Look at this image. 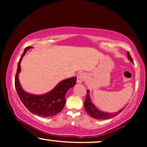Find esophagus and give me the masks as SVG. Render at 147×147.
I'll list each match as a JSON object with an SVG mask.
<instances>
[{"label":"esophagus","instance_id":"obj_1","mask_svg":"<svg viewBox=\"0 0 147 147\" xmlns=\"http://www.w3.org/2000/svg\"><path fill=\"white\" fill-rule=\"evenodd\" d=\"M86 76L85 74L84 73H80L77 76V83L78 84H81L84 82V79H85Z\"/></svg>","mask_w":147,"mask_h":147}]
</instances>
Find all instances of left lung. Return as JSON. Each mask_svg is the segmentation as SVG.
Listing matches in <instances>:
<instances>
[{
  "label": "left lung",
  "mask_w": 147,
  "mask_h": 147,
  "mask_svg": "<svg viewBox=\"0 0 147 147\" xmlns=\"http://www.w3.org/2000/svg\"><path fill=\"white\" fill-rule=\"evenodd\" d=\"M127 57L128 59L133 63V60H132L131 56H130L128 51H127ZM125 107L119 110L118 112H114V113H108V112H104L101 111V110H99L94 106V104L92 103V102L91 101V98L90 97V91L87 90V96H86L85 102H84V108H85L86 111L89 114V115L91 117L95 118V119L104 120L115 117L118 114H120L125 108Z\"/></svg>",
  "instance_id": "left-lung-1"
}]
</instances>
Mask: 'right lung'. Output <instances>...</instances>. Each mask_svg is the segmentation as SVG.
<instances>
[{
  "mask_svg": "<svg viewBox=\"0 0 147 147\" xmlns=\"http://www.w3.org/2000/svg\"><path fill=\"white\" fill-rule=\"evenodd\" d=\"M31 46L26 47L18 63L15 76V88L21 102L31 113L43 117H51L63 110L65 104V94L67 90L74 87L76 83V78L73 77L62 80L51 91L42 95H34L24 91L19 80L21 71V61Z\"/></svg>",
  "mask_w": 147,
  "mask_h": 147,
  "instance_id": "add662e5",
  "label": "right lung"
}]
</instances>
